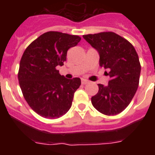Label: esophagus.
Returning a JSON list of instances; mask_svg holds the SVG:
<instances>
[{
	"instance_id": "1",
	"label": "esophagus",
	"mask_w": 155,
	"mask_h": 155,
	"mask_svg": "<svg viewBox=\"0 0 155 155\" xmlns=\"http://www.w3.org/2000/svg\"><path fill=\"white\" fill-rule=\"evenodd\" d=\"M81 83H82V84H88L89 83V81L87 80H84V79H82V80H81Z\"/></svg>"
}]
</instances>
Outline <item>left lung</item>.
<instances>
[{
	"label": "left lung",
	"instance_id": "left-lung-1",
	"mask_svg": "<svg viewBox=\"0 0 155 155\" xmlns=\"http://www.w3.org/2000/svg\"><path fill=\"white\" fill-rule=\"evenodd\" d=\"M100 54V66L109 71L107 86L99 84V91L92 97L94 108L104 115L114 116L125 110L137 92L141 64L134 47L113 32L83 35Z\"/></svg>",
	"mask_w": 155,
	"mask_h": 155
}]
</instances>
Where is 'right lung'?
<instances>
[{
	"mask_svg": "<svg viewBox=\"0 0 155 155\" xmlns=\"http://www.w3.org/2000/svg\"><path fill=\"white\" fill-rule=\"evenodd\" d=\"M80 40L77 35L49 31L31 42L23 53L18 71L20 87L30 108L42 117L55 119L70 109L81 80L66 79L56 68L63 65L68 49Z\"/></svg>",
	"mask_w": 155,
	"mask_h": 155,
	"instance_id": "right-lung-1",
	"label": "right lung"
}]
</instances>
